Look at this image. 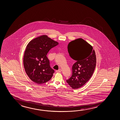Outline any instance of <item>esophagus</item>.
I'll use <instances>...</instances> for the list:
<instances>
[{
	"mask_svg": "<svg viewBox=\"0 0 120 120\" xmlns=\"http://www.w3.org/2000/svg\"><path fill=\"white\" fill-rule=\"evenodd\" d=\"M56 72H58V73L60 72H62V70L61 69H59V70H56Z\"/></svg>",
	"mask_w": 120,
	"mask_h": 120,
	"instance_id": "esophagus-1",
	"label": "esophagus"
}]
</instances>
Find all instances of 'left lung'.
Returning <instances> with one entry per match:
<instances>
[{"label": "left lung", "mask_w": 120, "mask_h": 120, "mask_svg": "<svg viewBox=\"0 0 120 120\" xmlns=\"http://www.w3.org/2000/svg\"><path fill=\"white\" fill-rule=\"evenodd\" d=\"M69 55L77 62L72 67L71 77L66 81L73 89L80 88L91 78L96 65L95 50L82 38L70 42L68 45Z\"/></svg>", "instance_id": "obj_1"}]
</instances>
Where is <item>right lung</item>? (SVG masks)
<instances>
[{
	"mask_svg": "<svg viewBox=\"0 0 120 120\" xmlns=\"http://www.w3.org/2000/svg\"><path fill=\"white\" fill-rule=\"evenodd\" d=\"M58 44L44 35L31 40L27 44L23 56V66L33 82L42 84L51 79L54 70L50 68L46 55L51 48Z\"/></svg>",
	"mask_w": 120,
	"mask_h": 120,
	"instance_id": "right-lung-1",
	"label": "right lung"
}]
</instances>
